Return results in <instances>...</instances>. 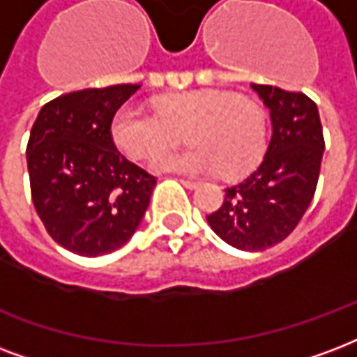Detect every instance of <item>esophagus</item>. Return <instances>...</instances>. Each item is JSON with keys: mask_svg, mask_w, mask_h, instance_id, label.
Wrapping results in <instances>:
<instances>
[{"mask_svg": "<svg viewBox=\"0 0 357 357\" xmlns=\"http://www.w3.org/2000/svg\"><path fill=\"white\" fill-rule=\"evenodd\" d=\"M179 183H181V185H185L187 189H197V187L200 185L199 181H192V179H179Z\"/></svg>", "mask_w": 357, "mask_h": 357, "instance_id": "1", "label": "esophagus"}]
</instances>
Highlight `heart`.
Instances as JSON below:
<instances>
[{"mask_svg":"<svg viewBox=\"0 0 357 357\" xmlns=\"http://www.w3.org/2000/svg\"><path fill=\"white\" fill-rule=\"evenodd\" d=\"M183 130V149L151 158L155 172L213 174L238 178L259 162L266 144L265 112L252 98L223 91H191L162 98L155 112L121 105L112 119L113 144L126 157L147 158L174 144Z\"/></svg>","mask_w":357,"mask_h":357,"instance_id":"obj_1","label":"heart"}]
</instances>
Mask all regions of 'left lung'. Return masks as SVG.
I'll list each match as a JSON object with an SVG mask.
<instances>
[{"mask_svg":"<svg viewBox=\"0 0 357 357\" xmlns=\"http://www.w3.org/2000/svg\"><path fill=\"white\" fill-rule=\"evenodd\" d=\"M271 112L273 136L259 166L238 185L227 187L223 204L206 215L232 248L261 252L291 234L318 185L324 134L318 107L303 92L252 84Z\"/></svg>","mask_w":357,"mask_h":357,"instance_id":"left-lung-1","label":"left lung"}]
</instances>
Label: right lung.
Wrapping results in <instances>:
<instances>
[{
    "label": "right lung",
    "instance_id": "1",
    "mask_svg": "<svg viewBox=\"0 0 357 357\" xmlns=\"http://www.w3.org/2000/svg\"><path fill=\"white\" fill-rule=\"evenodd\" d=\"M139 84L84 89L45 104L26 147L31 200L52 240L98 257L125 245L157 179L117 151L112 119Z\"/></svg>",
    "mask_w": 357,
    "mask_h": 357
}]
</instances>
